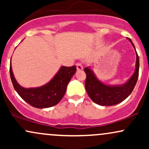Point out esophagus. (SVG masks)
Segmentation results:
<instances>
[{
    "mask_svg": "<svg viewBox=\"0 0 149 149\" xmlns=\"http://www.w3.org/2000/svg\"><path fill=\"white\" fill-rule=\"evenodd\" d=\"M76 68L78 71H81V70L83 69V66L82 65L81 63H77L76 64Z\"/></svg>",
    "mask_w": 149,
    "mask_h": 149,
    "instance_id": "esophagus-1",
    "label": "esophagus"
}]
</instances>
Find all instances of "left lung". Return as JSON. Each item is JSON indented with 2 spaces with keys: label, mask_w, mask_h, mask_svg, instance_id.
Here are the masks:
<instances>
[{
  "label": "left lung",
  "mask_w": 149,
  "mask_h": 149,
  "mask_svg": "<svg viewBox=\"0 0 149 149\" xmlns=\"http://www.w3.org/2000/svg\"><path fill=\"white\" fill-rule=\"evenodd\" d=\"M127 39L135 49L136 59L134 72L123 84L115 85L104 84L97 78L90 66L85 68L84 71L86 73L85 90L90 98L99 105L113 106L120 103L129 97L134 90L139 77V59L132 41L130 38Z\"/></svg>",
  "instance_id": "left-lung-1"
}]
</instances>
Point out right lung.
<instances>
[{"instance_id":"1","label":"right lung","mask_w":149,"mask_h":149,"mask_svg":"<svg viewBox=\"0 0 149 149\" xmlns=\"http://www.w3.org/2000/svg\"><path fill=\"white\" fill-rule=\"evenodd\" d=\"M76 71V66L69 67L62 66L47 83L37 88H25L15 79L11 62L10 65V78L15 90L26 102L38 109L52 107L59 103L64 97L67 85Z\"/></svg>"}]
</instances>
